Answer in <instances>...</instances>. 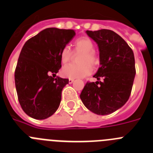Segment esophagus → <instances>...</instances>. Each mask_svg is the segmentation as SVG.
Wrapping results in <instances>:
<instances>
[{
  "label": "esophagus",
  "instance_id": "esophagus-1",
  "mask_svg": "<svg viewBox=\"0 0 153 153\" xmlns=\"http://www.w3.org/2000/svg\"><path fill=\"white\" fill-rule=\"evenodd\" d=\"M74 81V79H72V78H70V79H69V83H72Z\"/></svg>",
  "mask_w": 153,
  "mask_h": 153
}]
</instances>
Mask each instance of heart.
Wrapping results in <instances>:
<instances>
[{"label":"heart","mask_w":153,"mask_h":153,"mask_svg":"<svg viewBox=\"0 0 153 153\" xmlns=\"http://www.w3.org/2000/svg\"><path fill=\"white\" fill-rule=\"evenodd\" d=\"M74 51L82 52L79 57V62L80 63L74 64L70 63L63 67L62 72L63 74L68 78L76 79V78L85 77L90 75L92 72L93 66H96L99 63V56L97 53L94 51V44L93 40L89 37L83 36L77 38L74 42ZM73 56V51L70 47L66 46L60 51V60L62 63H67Z\"/></svg>","instance_id":"heart-1"}]
</instances>
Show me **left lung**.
<instances>
[{
    "instance_id": "8db88e82",
    "label": "left lung",
    "mask_w": 153,
    "mask_h": 153,
    "mask_svg": "<svg viewBox=\"0 0 153 153\" xmlns=\"http://www.w3.org/2000/svg\"><path fill=\"white\" fill-rule=\"evenodd\" d=\"M86 33L98 44L100 67L93 76L99 81L87 82L80 99L93 113L110 114L123 106L131 94L136 75L133 51L113 30L102 29Z\"/></svg>"
}]
</instances>
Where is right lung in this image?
<instances>
[{
    "label": "right lung",
    "mask_w": 153,
    "mask_h": 153,
    "mask_svg": "<svg viewBox=\"0 0 153 153\" xmlns=\"http://www.w3.org/2000/svg\"><path fill=\"white\" fill-rule=\"evenodd\" d=\"M75 35L74 30L47 28L24 44L14 79L18 101L29 117L44 120L60 106L69 79L55 76L61 68L60 51Z\"/></svg>",
    "instance_id": "add662e5"
}]
</instances>
